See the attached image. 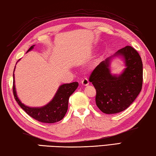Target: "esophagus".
Wrapping results in <instances>:
<instances>
[{
    "label": "esophagus",
    "instance_id": "1",
    "mask_svg": "<svg viewBox=\"0 0 156 156\" xmlns=\"http://www.w3.org/2000/svg\"><path fill=\"white\" fill-rule=\"evenodd\" d=\"M81 83H82V85L83 86H87L89 84H90V83H89V80L87 78H84L83 80H82V81H81Z\"/></svg>",
    "mask_w": 156,
    "mask_h": 156
}]
</instances>
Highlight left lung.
Returning <instances> with one entry per match:
<instances>
[{"label":"left lung","mask_w":156,"mask_h":156,"mask_svg":"<svg viewBox=\"0 0 156 156\" xmlns=\"http://www.w3.org/2000/svg\"><path fill=\"white\" fill-rule=\"evenodd\" d=\"M122 56L126 69L120 75L110 73L111 58ZM90 82L96 90V104L105 114H116L132 104L142 90L143 66L141 57L130 46L117 51L115 55L101 62L91 73Z\"/></svg>","instance_id":"1"}]
</instances>
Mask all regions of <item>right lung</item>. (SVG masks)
Segmentation results:
<instances>
[{"instance_id":"right-lung-1","label":"right lung","mask_w":156,"mask_h":156,"mask_svg":"<svg viewBox=\"0 0 156 156\" xmlns=\"http://www.w3.org/2000/svg\"><path fill=\"white\" fill-rule=\"evenodd\" d=\"M33 48L34 46H32L28 49V52L31 51ZM13 78V94L18 104L31 117L39 122L48 123H55L62 119L67 112L69 96L75 91L78 86V82L63 84L60 86L55 96L48 104L41 108H30L25 105L17 97L14 85V74Z\"/></svg>"}]
</instances>
